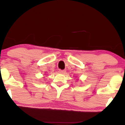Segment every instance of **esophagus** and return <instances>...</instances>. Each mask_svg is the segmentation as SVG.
<instances>
[{"label":"esophagus","mask_w":125,"mask_h":125,"mask_svg":"<svg viewBox=\"0 0 125 125\" xmlns=\"http://www.w3.org/2000/svg\"><path fill=\"white\" fill-rule=\"evenodd\" d=\"M59 73H66V71H64V70H59Z\"/></svg>","instance_id":"obj_1"}]
</instances>
